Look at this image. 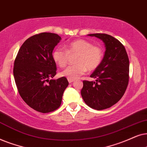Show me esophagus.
<instances>
[{
    "mask_svg": "<svg viewBox=\"0 0 147 147\" xmlns=\"http://www.w3.org/2000/svg\"><path fill=\"white\" fill-rule=\"evenodd\" d=\"M68 83H72L73 81H75V80L74 79H68Z\"/></svg>",
    "mask_w": 147,
    "mask_h": 147,
    "instance_id": "esophagus-1",
    "label": "esophagus"
}]
</instances>
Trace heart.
Instances as JSON below:
<instances>
[{"label":"heart","mask_w":147,"mask_h":147,"mask_svg":"<svg viewBox=\"0 0 147 147\" xmlns=\"http://www.w3.org/2000/svg\"><path fill=\"white\" fill-rule=\"evenodd\" d=\"M64 48L58 47L52 52V59L60 68L68 64L69 56L77 55L75 60L77 64L68 66L60 72V76L70 79H77L85 75L87 70L97 69L102 62L103 51L100 46L93 45L85 40L72 41Z\"/></svg>","instance_id":"b5f03b06"}]
</instances>
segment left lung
Listing matches in <instances>:
<instances>
[{
  "label": "left lung",
  "mask_w": 147,
  "mask_h": 147,
  "mask_svg": "<svg viewBox=\"0 0 147 147\" xmlns=\"http://www.w3.org/2000/svg\"><path fill=\"white\" fill-rule=\"evenodd\" d=\"M88 36L101 39L105 52L101 64L90 76L96 81H83L81 96L88 106L102 110L116 104L124 95L129 81V59L124 45L113 37L105 34Z\"/></svg>",
  "instance_id": "8db88e82"
}]
</instances>
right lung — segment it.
I'll return each instance as SVG.
<instances>
[{
    "mask_svg": "<svg viewBox=\"0 0 147 147\" xmlns=\"http://www.w3.org/2000/svg\"><path fill=\"white\" fill-rule=\"evenodd\" d=\"M61 40L52 33L34 35L25 41L15 58L13 75L19 95L29 107L39 112L57 109L68 85L66 77L51 79L56 75L52 52Z\"/></svg>",
    "mask_w": 147,
    "mask_h": 147,
    "instance_id": "add662e5",
    "label": "right lung"
}]
</instances>
